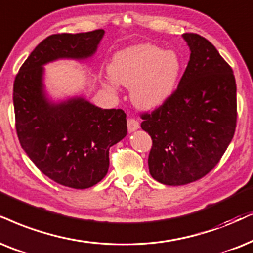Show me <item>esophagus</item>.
<instances>
[{
    "label": "esophagus",
    "instance_id": "1",
    "mask_svg": "<svg viewBox=\"0 0 253 253\" xmlns=\"http://www.w3.org/2000/svg\"><path fill=\"white\" fill-rule=\"evenodd\" d=\"M127 127H128V132L132 133L134 130H136L139 128V123L135 119H133V118H129L128 120H127Z\"/></svg>",
    "mask_w": 253,
    "mask_h": 253
}]
</instances>
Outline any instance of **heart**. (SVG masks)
<instances>
[{
	"instance_id": "heart-1",
	"label": "heart",
	"mask_w": 253,
	"mask_h": 253,
	"mask_svg": "<svg viewBox=\"0 0 253 253\" xmlns=\"http://www.w3.org/2000/svg\"><path fill=\"white\" fill-rule=\"evenodd\" d=\"M182 64L177 53L154 44H140L116 53L108 65L104 86L117 91L118 85L130 89L134 106L153 111L167 103L177 88Z\"/></svg>"
}]
</instances>
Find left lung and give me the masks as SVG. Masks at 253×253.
I'll return each mask as SVG.
<instances>
[{"label":"left lung","instance_id":"8db88e82","mask_svg":"<svg viewBox=\"0 0 253 253\" xmlns=\"http://www.w3.org/2000/svg\"><path fill=\"white\" fill-rule=\"evenodd\" d=\"M182 38L190 59L177 89L158 110L142 114L141 128L153 140L149 172L166 185L206 176L231 142L237 120L232 69L204 37L184 34Z\"/></svg>","mask_w":253,"mask_h":253}]
</instances>
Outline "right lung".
<instances>
[{
  "mask_svg": "<svg viewBox=\"0 0 253 253\" xmlns=\"http://www.w3.org/2000/svg\"><path fill=\"white\" fill-rule=\"evenodd\" d=\"M103 29L46 37L30 53L14 82L16 130L22 148L47 177L86 189L106 176L108 152L127 135L123 110H103L83 95L53 100L44 65L59 59L86 60L97 52Z\"/></svg>",
  "mask_w": 253,
  "mask_h": 253,
  "instance_id": "add662e5",
  "label": "right lung"
}]
</instances>
